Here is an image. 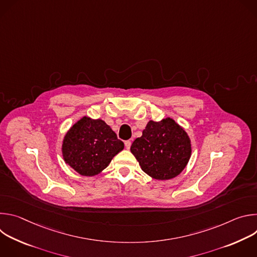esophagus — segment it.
I'll return each instance as SVG.
<instances>
[{"instance_id":"esophagus-1","label":"esophagus","mask_w":257,"mask_h":257,"mask_svg":"<svg viewBox=\"0 0 257 257\" xmlns=\"http://www.w3.org/2000/svg\"><path fill=\"white\" fill-rule=\"evenodd\" d=\"M130 146H131V141L130 140L125 141V148H126V150H130Z\"/></svg>"}]
</instances>
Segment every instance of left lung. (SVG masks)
Returning <instances> with one entry per match:
<instances>
[{"mask_svg":"<svg viewBox=\"0 0 257 257\" xmlns=\"http://www.w3.org/2000/svg\"><path fill=\"white\" fill-rule=\"evenodd\" d=\"M141 170L156 180H170L184 170L190 160L191 140L173 118L151 120L130 149Z\"/></svg>","mask_w":257,"mask_h":257,"instance_id":"obj_1","label":"left lung"}]
</instances>
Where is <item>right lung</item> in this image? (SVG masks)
I'll return each mask as SVG.
<instances>
[{
  "mask_svg": "<svg viewBox=\"0 0 257 257\" xmlns=\"http://www.w3.org/2000/svg\"><path fill=\"white\" fill-rule=\"evenodd\" d=\"M123 149L124 143L103 120L83 116L66 132L61 150L68 166L81 176L92 177Z\"/></svg>",
  "mask_w": 257,
  "mask_h": 257,
  "instance_id": "add662e5",
  "label": "right lung"
}]
</instances>
